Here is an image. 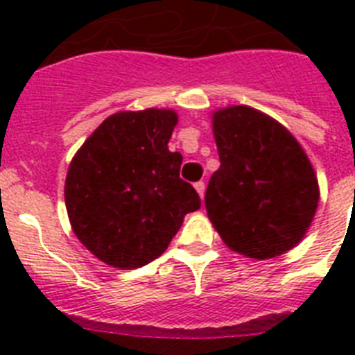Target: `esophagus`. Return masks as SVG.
<instances>
[{"label": "esophagus", "instance_id": "34e87169", "mask_svg": "<svg viewBox=\"0 0 355 355\" xmlns=\"http://www.w3.org/2000/svg\"><path fill=\"white\" fill-rule=\"evenodd\" d=\"M205 189H206L205 182H197V184H195V191H197V193H199L200 199H202V197H205Z\"/></svg>", "mask_w": 355, "mask_h": 355}]
</instances>
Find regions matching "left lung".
Returning <instances> with one entry per match:
<instances>
[{"mask_svg": "<svg viewBox=\"0 0 355 355\" xmlns=\"http://www.w3.org/2000/svg\"><path fill=\"white\" fill-rule=\"evenodd\" d=\"M211 130L221 166L205 205L223 243L259 261L297 247L320 199L302 145L280 121L247 105L214 110Z\"/></svg>", "mask_w": 355, "mask_h": 355, "instance_id": "1", "label": "left lung"}]
</instances>
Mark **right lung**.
<instances>
[{
    "label": "right lung",
    "instance_id": "right-lung-1",
    "mask_svg": "<svg viewBox=\"0 0 355 355\" xmlns=\"http://www.w3.org/2000/svg\"><path fill=\"white\" fill-rule=\"evenodd\" d=\"M177 123L171 108L121 110L69 162L64 200L71 230L110 267L138 269L162 256L186 214L200 208L180 178L182 155L167 147Z\"/></svg>",
    "mask_w": 355,
    "mask_h": 355
}]
</instances>
